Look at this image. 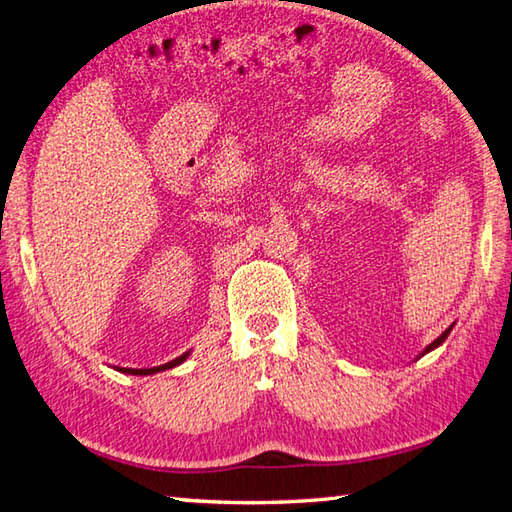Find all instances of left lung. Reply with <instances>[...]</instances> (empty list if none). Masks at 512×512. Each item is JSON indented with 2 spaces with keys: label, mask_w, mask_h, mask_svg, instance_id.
<instances>
[{
  "label": "left lung",
  "mask_w": 512,
  "mask_h": 512,
  "mask_svg": "<svg viewBox=\"0 0 512 512\" xmlns=\"http://www.w3.org/2000/svg\"><path fill=\"white\" fill-rule=\"evenodd\" d=\"M452 327H454V324H450V327H448V329H445V331L441 333V336H439V338H436V340L432 342V345H427V347H425V351L421 353V356H425V353H427V351H432V349H436V347H439V345H443V342H445V338H448V336H450V331H452ZM421 356H418V358H421Z\"/></svg>",
  "instance_id": "obj_1"
}]
</instances>
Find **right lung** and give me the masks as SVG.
I'll return each mask as SVG.
<instances>
[{
  "mask_svg": "<svg viewBox=\"0 0 512 512\" xmlns=\"http://www.w3.org/2000/svg\"><path fill=\"white\" fill-rule=\"evenodd\" d=\"M190 356V351H185L183 356L174 358L170 362H165V365H159V367H152V369H127V367H120L118 371L120 374H132V376H150V374H156V371H165V369H172L176 365H181V362Z\"/></svg>",
  "mask_w": 512,
  "mask_h": 512,
  "instance_id": "obj_1",
  "label": "right lung"
}]
</instances>
